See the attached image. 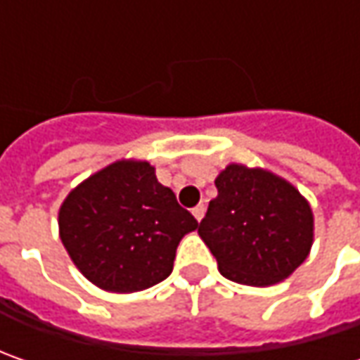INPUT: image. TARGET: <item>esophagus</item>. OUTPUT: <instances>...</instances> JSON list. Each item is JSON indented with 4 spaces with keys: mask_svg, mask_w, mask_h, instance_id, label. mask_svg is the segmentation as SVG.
Returning <instances> with one entry per match:
<instances>
[{
    "mask_svg": "<svg viewBox=\"0 0 360 360\" xmlns=\"http://www.w3.org/2000/svg\"><path fill=\"white\" fill-rule=\"evenodd\" d=\"M192 214H194V218H196V220L200 222L202 216H204V204H198V206H194V208H192Z\"/></svg>",
    "mask_w": 360,
    "mask_h": 360,
    "instance_id": "34e87169",
    "label": "esophagus"
}]
</instances>
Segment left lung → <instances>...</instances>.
<instances>
[{
  "label": "left lung",
  "instance_id": "obj_1",
  "mask_svg": "<svg viewBox=\"0 0 360 360\" xmlns=\"http://www.w3.org/2000/svg\"><path fill=\"white\" fill-rule=\"evenodd\" d=\"M198 234L232 283L270 286L307 260L314 240L309 200L274 172L229 164L214 180Z\"/></svg>",
  "mask_w": 360,
  "mask_h": 360
}]
</instances>
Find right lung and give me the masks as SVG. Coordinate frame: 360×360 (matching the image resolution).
Returning a JSON list of instances; mask_svg holds the SVG:
<instances>
[{
	"instance_id": "add662e5",
	"label": "right lung",
	"mask_w": 360,
	"mask_h": 360,
	"mask_svg": "<svg viewBox=\"0 0 360 360\" xmlns=\"http://www.w3.org/2000/svg\"><path fill=\"white\" fill-rule=\"evenodd\" d=\"M58 224L77 270L120 295L168 278L180 240L198 229L150 162L126 158L79 182L62 202Z\"/></svg>"
}]
</instances>
